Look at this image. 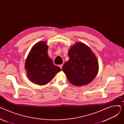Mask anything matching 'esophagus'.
<instances>
[{
  "instance_id": "esophagus-1",
  "label": "esophagus",
  "mask_w": 124,
  "mask_h": 124,
  "mask_svg": "<svg viewBox=\"0 0 124 124\" xmlns=\"http://www.w3.org/2000/svg\"><path fill=\"white\" fill-rule=\"evenodd\" d=\"M63 65V64H61V65H59V67H60V68L61 69H62V68Z\"/></svg>"
}]
</instances>
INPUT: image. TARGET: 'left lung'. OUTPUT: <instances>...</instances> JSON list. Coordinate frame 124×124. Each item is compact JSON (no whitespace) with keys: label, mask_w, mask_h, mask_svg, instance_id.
<instances>
[{"label":"left lung","mask_w":124,"mask_h":124,"mask_svg":"<svg viewBox=\"0 0 124 124\" xmlns=\"http://www.w3.org/2000/svg\"><path fill=\"white\" fill-rule=\"evenodd\" d=\"M68 55L69 60L64 63L62 70L69 82L76 86L92 82L98 72L99 63L90 48L78 42L71 47Z\"/></svg>","instance_id":"8db88e82"}]
</instances>
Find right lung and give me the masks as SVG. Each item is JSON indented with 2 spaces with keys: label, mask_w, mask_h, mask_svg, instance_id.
Masks as SVG:
<instances>
[{
  "label": "right lung",
  "mask_w": 124,
  "mask_h": 124,
  "mask_svg": "<svg viewBox=\"0 0 124 124\" xmlns=\"http://www.w3.org/2000/svg\"><path fill=\"white\" fill-rule=\"evenodd\" d=\"M48 46L45 42L37 43L31 49L25 61V68L29 79L38 85L49 82L61 70L49 58Z\"/></svg>",
  "instance_id": "right-lung-1"
}]
</instances>
